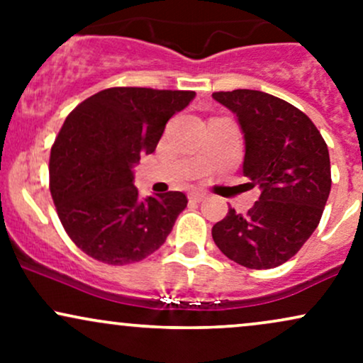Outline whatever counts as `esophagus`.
<instances>
[{
	"mask_svg": "<svg viewBox=\"0 0 363 363\" xmlns=\"http://www.w3.org/2000/svg\"><path fill=\"white\" fill-rule=\"evenodd\" d=\"M206 193L205 191H193V193L189 194V199H193V201H203V199H206Z\"/></svg>",
	"mask_w": 363,
	"mask_h": 363,
	"instance_id": "obj_1",
	"label": "esophagus"
}]
</instances>
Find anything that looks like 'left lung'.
<instances>
[{"label":"left lung","mask_w":363,"mask_h":363,"mask_svg":"<svg viewBox=\"0 0 363 363\" xmlns=\"http://www.w3.org/2000/svg\"><path fill=\"white\" fill-rule=\"evenodd\" d=\"M244 135L242 172L261 189L247 215L228 210L211 228L228 259L251 269L289 261L318 228L331 191L326 141L291 104L259 90L215 91Z\"/></svg>","instance_id":"8db88e82"}]
</instances>
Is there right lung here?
<instances>
[{
	"mask_svg": "<svg viewBox=\"0 0 363 363\" xmlns=\"http://www.w3.org/2000/svg\"><path fill=\"white\" fill-rule=\"evenodd\" d=\"M194 97L184 90L116 86L69 112L51 148V194L69 239L90 257L123 266L165 242L187 206L186 194L141 198L135 167Z\"/></svg>",
	"mask_w": 363,
	"mask_h": 363,
	"instance_id": "1",
	"label": "right lung"
}]
</instances>
